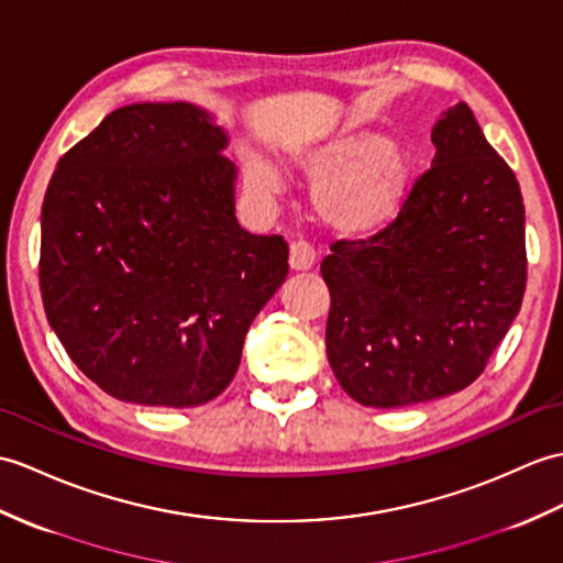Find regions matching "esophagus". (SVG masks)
Segmentation results:
<instances>
[{
	"mask_svg": "<svg viewBox=\"0 0 563 563\" xmlns=\"http://www.w3.org/2000/svg\"><path fill=\"white\" fill-rule=\"evenodd\" d=\"M317 264V252L307 242H292L290 246V268L292 271H309Z\"/></svg>",
	"mask_w": 563,
	"mask_h": 563,
	"instance_id": "esophagus-1",
	"label": "esophagus"
}]
</instances>
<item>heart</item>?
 I'll list each match as a JSON object with an SVG mask.
<instances>
[{
	"label": "heart",
	"instance_id": "1",
	"mask_svg": "<svg viewBox=\"0 0 563 563\" xmlns=\"http://www.w3.org/2000/svg\"><path fill=\"white\" fill-rule=\"evenodd\" d=\"M305 175L317 185V211L341 234H372L398 216L410 189L408 151L372 129L338 134L305 153ZM246 179L256 194L280 191V179L264 163H250Z\"/></svg>",
	"mask_w": 563,
	"mask_h": 563
}]
</instances>
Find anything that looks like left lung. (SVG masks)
Listing matches in <instances>:
<instances>
[{
	"label": "left lung",
	"mask_w": 563,
	"mask_h": 563,
	"mask_svg": "<svg viewBox=\"0 0 563 563\" xmlns=\"http://www.w3.org/2000/svg\"><path fill=\"white\" fill-rule=\"evenodd\" d=\"M431 141L434 165L396 220L369 240L335 242L321 261L329 362L345 394L372 408L473 384L526 295V208L514 169L465 102L443 112Z\"/></svg>",
	"instance_id": "left-lung-1"
}]
</instances>
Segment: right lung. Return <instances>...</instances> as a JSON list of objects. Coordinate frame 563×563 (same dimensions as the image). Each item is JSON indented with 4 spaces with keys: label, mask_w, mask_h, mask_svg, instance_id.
<instances>
[{
    "label": "right lung",
    "mask_w": 563,
    "mask_h": 563,
    "mask_svg": "<svg viewBox=\"0 0 563 563\" xmlns=\"http://www.w3.org/2000/svg\"><path fill=\"white\" fill-rule=\"evenodd\" d=\"M225 143L189 102H136L49 179L43 307L71 362L117 400L191 408L220 396L290 268L280 234L238 225Z\"/></svg>",
    "instance_id": "add662e5"
}]
</instances>
